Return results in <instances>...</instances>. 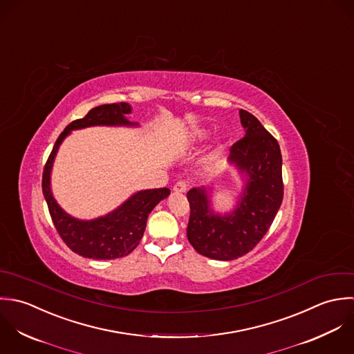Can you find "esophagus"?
I'll use <instances>...</instances> for the list:
<instances>
[{"label": "esophagus", "instance_id": "obj_1", "mask_svg": "<svg viewBox=\"0 0 354 354\" xmlns=\"http://www.w3.org/2000/svg\"><path fill=\"white\" fill-rule=\"evenodd\" d=\"M188 189V184L185 183V181H178L174 187H173V191L176 192V194H183V192H185Z\"/></svg>", "mask_w": 354, "mask_h": 354}]
</instances>
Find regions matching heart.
Segmentation results:
<instances>
[{"mask_svg": "<svg viewBox=\"0 0 354 354\" xmlns=\"http://www.w3.org/2000/svg\"><path fill=\"white\" fill-rule=\"evenodd\" d=\"M207 136H209V131H202V133L199 134V140H205ZM223 149H224V145H218L217 149H216L213 153H210V156H207V159L205 160V163H206L207 167H213V166L216 165V162H217V159H218V156H220V153H221Z\"/></svg>", "mask_w": 354, "mask_h": 354, "instance_id": "b5f03b06", "label": "heart"}]
</instances>
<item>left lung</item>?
<instances>
[{
  "label": "left lung",
  "mask_w": 354,
  "mask_h": 354,
  "mask_svg": "<svg viewBox=\"0 0 354 354\" xmlns=\"http://www.w3.org/2000/svg\"><path fill=\"white\" fill-rule=\"evenodd\" d=\"M245 130L231 147L230 162L247 176L235 210L217 214L205 187L187 194L191 214L187 237L202 255L232 261L251 251L270 228L283 201L281 152L277 140L252 114L240 110Z\"/></svg>",
  "instance_id": "left-lung-1"
}]
</instances>
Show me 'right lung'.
I'll list each match as a JSON object with an SVG mask.
<instances>
[{"mask_svg": "<svg viewBox=\"0 0 354 354\" xmlns=\"http://www.w3.org/2000/svg\"><path fill=\"white\" fill-rule=\"evenodd\" d=\"M131 113L127 103L103 104L92 109L84 118L73 120L56 140L42 174V192L57 234L77 254L93 259H115L130 254L144 235L153 207L169 196V188L144 189L131 195L118 209L104 217L84 221L67 214L50 191V170L63 140L71 130L89 126H137L124 115Z\"/></svg>", "mask_w": 354, "mask_h": 354, "instance_id": "right-lung-1", "label": "right lung"}]
</instances>
